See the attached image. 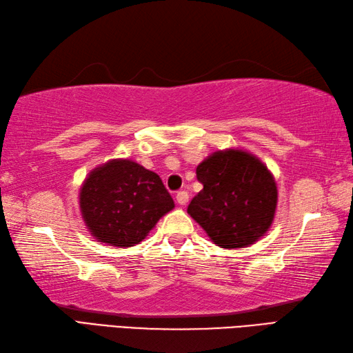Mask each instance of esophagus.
Segmentation results:
<instances>
[{
	"label": "esophagus",
	"instance_id": "34e87169",
	"mask_svg": "<svg viewBox=\"0 0 353 353\" xmlns=\"http://www.w3.org/2000/svg\"><path fill=\"white\" fill-rule=\"evenodd\" d=\"M176 202L179 205H185L187 202H189V193L187 192H178L176 193Z\"/></svg>",
	"mask_w": 353,
	"mask_h": 353
}]
</instances>
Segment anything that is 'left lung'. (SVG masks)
<instances>
[{
	"label": "left lung",
	"mask_w": 353,
	"mask_h": 353,
	"mask_svg": "<svg viewBox=\"0 0 353 353\" xmlns=\"http://www.w3.org/2000/svg\"><path fill=\"white\" fill-rule=\"evenodd\" d=\"M196 176L203 189L187 213L216 246H252L270 230L278 205V187L268 166L246 150L228 148L202 160Z\"/></svg>",
	"instance_id": "1"
}]
</instances>
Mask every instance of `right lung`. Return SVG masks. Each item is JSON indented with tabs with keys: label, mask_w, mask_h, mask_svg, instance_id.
I'll return each instance as SVG.
<instances>
[{
	"label": "right lung",
	"mask_w": 353,
	"mask_h": 353,
	"mask_svg": "<svg viewBox=\"0 0 353 353\" xmlns=\"http://www.w3.org/2000/svg\"><path fill=\"white\" fill-rule=\"evenodd\" d=\"M78 201L90 236L114 248L139 245L175 207L161 178L130 159H113L92 169Z\"/></svg>",
	"instance_id": "right-lung-1"
}]
</instances>
